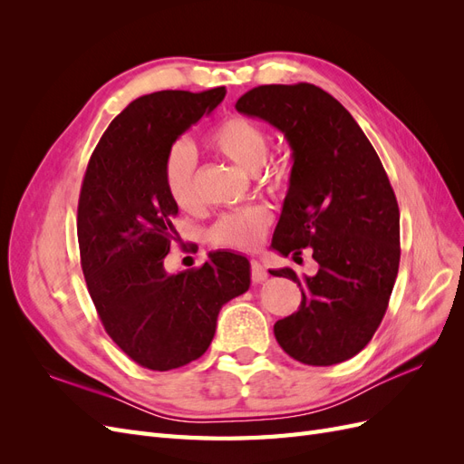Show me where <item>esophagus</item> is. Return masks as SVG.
I'll return each instance as SVG.
<instances>
[{
  "label": "esophagus",
  "instance_id": "34e87169",
  "mask_svg": "<svg viewBox=\"0 0 464 464\" xmlns=\"http://www.w3.org/2000/svg\"><path fill=\"white\" fill-rule=\"evenodd\" d=\"M266 276H269V273H266L265 266L259 261H251V280L254 283H263Z\"/></svg>",
  "mask_w": 464,
  "mask_h": 464
}]
</instances>
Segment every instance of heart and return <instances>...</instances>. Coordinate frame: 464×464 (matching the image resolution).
Masks as SVG:
<instances>
[{"mask_svg":"<svg viewBox=\"0 0 464 464\" xmlns=\"http://www.w3.org/2000/svg\"><path fill=\"white\" fill-rule=\"evenodd\" d=\"M208 145L222 157L232 160L236 166L247 172H259V179L265 188L278 189L285 184L286 172L280 164L261 166L269 152V137L254 120L244 116H228L220 120L207 137ZM198 162V152L189 143H178L168 152L162 184L170 201L179 208H189L195 203L193 193V170ZM273 222L271 208L263 203L246 205L222 215L213 227L208 228V242L237 251L256 249L269 230Z\"/></svg>","mask_w":464,"mask_h":464,"instance_id":"b5f03b06","label":"heart"}]
</instances>
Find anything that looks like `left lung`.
<instances>
[{"mask_svg": "<svg viewBox=\"0 0 464 464\" xmlns=\"http://www.w3.org/2000/svg\"><path fill=\"white\" fill-rule=\"evenodd\" d=\"M236 110L285 133L290 186L271 247L298 259L310 247L319 269L298 283L296 314L275 323L285 353L307 366L356 356L382 323L401 259V215L385 168L350 111L323 89L261 85Z\"/></svg>", "mask_w": 464, "mask_h": 464, "instance_id": "1", "label": "left lung"}]
</instances>
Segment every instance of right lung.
I'll return each instance as SVG.
<instances>
[{"label":"right lung","mask_w":464,"mask_h":464,"mask_svg":"<svg viewBox=\"0 0 464 464\" xmlns=\"http://www.w3.org/2000/svg\"><path fill=\"white\" fill-rule=\"evenodd\" d=\"M224 94L217 87L139 96L111 120L82 179L77 237L89 294L111 341L154 372L201 358L222 305L251 283L247 257L234 251L208 254L199 269H164L178 215L162 184L166 157Z\"/></svg>","instance_id":"right-lung-1"}]
</instances>
